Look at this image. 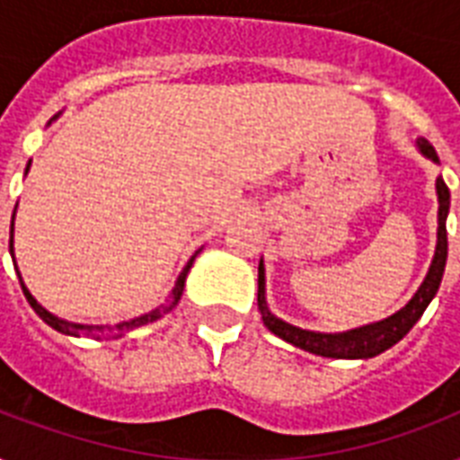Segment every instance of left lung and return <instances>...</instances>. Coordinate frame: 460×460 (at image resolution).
<instances>
[{"instance_id": "obj_1", "label": "left lung", "mask_w": 460, "mask_h": 460, "mask_svg": "<svg viewBox=\"0 0 460 460\" xmlns=\"http://www.w3.org/2000/svg\"><path fill=\"white\" fill-rule=\"evenodd\" d=\"M418 150L428 159H432V162H439L435 147L429 146L428 140H418ZM437 198H439V215H437L439 226H437L435 258H432V265L428 270V277L420 284V288L415 291L413 298L406 303V307H401L399 313H394L386 320L372 322V324L350 329V332H341V334H322V332L294 327V324H288V322L279 320L277 314L270 313L265 298V267H262V260H260L258 307L260 313H262L265 327L272 334L279 336V339H284V341L294 343L298 349L322 358H350V360H356V358H372L379 356L382 350L392 349L394 343H399L413 329L415 322L420 320L425 307L429 305V301L435 298L437 288L442 284L444 267H447V252H449V243H447V215H449L451 193L442 176L437 179Z\"/></svg>"}]
</instances>
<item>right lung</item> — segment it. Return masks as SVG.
Here are the masks:
<instances>
[{
	"mask_svg": "<svg viewBox=\"0 0 460 460\" xmlns=\"http://www.w3.org/2000/svg\"><path fill=\"white\" fill-rule=\"evenodd\" d=\"M28 169H31V162H28V166H25V173H28ZM13 215H16V209H13ZM9 252L13 255V222H11V231H9ZM198 252H200V251H198ZM198 252H195V255H198ZM195 255L188 260V265L183 267V272L179 274V279H176V284H173L172 296H169V305H159V307H155V310H150V313L140 314V317H133V320H128V322H119V324H114V327H102V324H75V322L61 320V317H57V314H52L49 310H45V307L40 305V303L32 298V294L28 291V288H25L23 279H21V272H18V281H21L25 298H28V303H31L32 310H35V313H38L40 317H42L47 324H49V327L57 329V332H61V334L88 336V339H104V336H110V339H121V336L128 334L131 329L143 327V324H150V322L159 320L162 314L169 313V310H172V307L181 301V294H183V287H186L188 270L193 267ZM13 265H16V258H13Z\"/></svg>",
	"mask_w": 460,
	"mask_h": 460,
	"instance_id": "1",
	"label": "right lung"
}]
</instances>
